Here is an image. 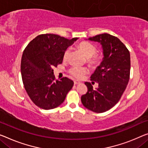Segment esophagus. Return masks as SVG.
Here are the masks:
<instances>
[{
    "label": "esophagus",
    "instance_id": "esophagus-1",
    "mask_svg": "<svg viewBox=\"0 0 148 148\" xmlns=\"http://www.w3.org/2000/svg\"><path fill=\"white\" fill-rule=\"evenodd\" d=\"M80 83V81H77V80H75L74 81V84L75 85H77V84H79Z\"/></svg>",
    "mask_w": 148,
    "mask_h": 148
}]
</instances>
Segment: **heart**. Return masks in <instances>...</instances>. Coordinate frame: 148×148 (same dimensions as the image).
Instances as JSON below:
<instances>
[{
    "mask_svg": "<svg viewBox=\"0 0 148 148\" xmlns=\"http://www.w3.org/2000/svg\"><path fill=\"white\" fill-rule=\"evenodd\" d=\"M78 48L83 52L84 55L87 58V63L92 67L98 66L100 65L102 61V57L100 54L97 53V47L91 43L83 41L79 43L77 45ZM70 50L68 48L65 49L63 54V59L67 60L69 56ZM87 69L85 67H73L69 70V73L71 75L77 79H81L86 73H87Z\"/></svg>",
    "mask_w": 148,
    "mask_h": 148,
    "instance_id": "1",
    "label": "heart"
}]
</instances>
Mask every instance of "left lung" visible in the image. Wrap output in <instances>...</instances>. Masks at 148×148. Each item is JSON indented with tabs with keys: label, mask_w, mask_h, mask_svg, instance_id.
I'll return each mask as SVG.
<instances>
[{
	"label": "left lung",
	"mask_w": 148,
	"mask_h": 148,
	"mask_svg": "<svg viewBox=\"0 0 148 148\" xmlns=\"http://www.w3.org/2000/svg\"><path fill=\"white\" fill-rule=\"evenodd\" d=\"M101 43L104 58L90 80L99 83L93 88L91 83L85 82L88 90L82 95L81 102L85 108L101 113L112 108L121 98L128 85L130 73V55L125 45L117 37L102 34L88 38Z\"/></svg>",
	"instance_id": "8db88e82"
}]
</instances>
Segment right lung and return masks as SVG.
<instances>
[{"instance_id": "obj_1", "label": "right lung", "mask_w": 148, "mask_h": 148, "mask_svg": "<svg viewBox=\"0 0 148 148\" xmlns=\"http://www.w3.org/2000/svg\"><path fill=\"white\" fill-rule=\"evenodd\" d=\"M78 39L46 34L36 37L24 50L21 74L26 92L36 106L44 110L62 104L73 86L67 77L56 80L53 68L62 63L63 52Z\"/></svg>"}]
</instances>
